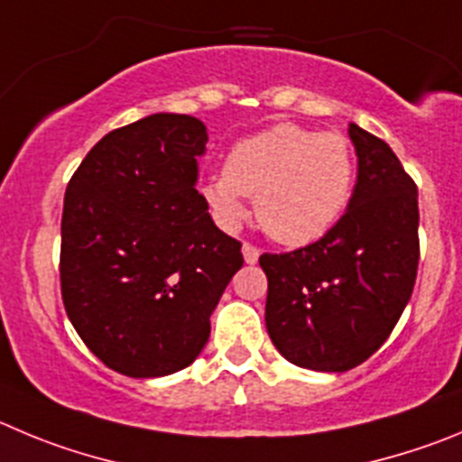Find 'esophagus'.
Returning a JSON list of instances; mask_svg holds the SVG:
<instances>
[{
  "label": "esophagus",
  "mask_w": 462,
  "mask_h": 462,
  "mask_svg": "<svg viewBox=\"0 0 462 462\" xmlns=\"http://www.w3.org/2000/svg\"><path fill=\"white\" fill-rule=\"evenodd\" d=\"M241 253H244L245 264H255V262L260 260V248H257V245H253V244H248V241L241 245Z\"/></svg>",
  "instance_id": "34e87169"
}]
</instances>
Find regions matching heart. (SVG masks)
<instances>
[{"mask_svg": "<svg viewBox=\"0 0 462 462\" xmlns=\"http://www.w3.org/2000/svg\"><path fill=\"white\" fill-rule=\"evenodd\" d=\"M356 184V157L346 136L280 123L239 141L226 171L202 187L218 221L236 226L245 196L255 198L257 221L287 245L328 235L344 217Z\"/></svg>", "mask_w": 462, "mask_h": 462, "instance_id": "1", "label": "heart"}]
</instances>
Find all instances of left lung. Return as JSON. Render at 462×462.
I'll use <instances>...</instances> for the list:
<instances>
[{"instance_id":"obj_1","label":"left lung","mask_w":462,"mask_h":462,"mask_svg":"<svg viewBox=\"0 0 462 462\" xmlns=\"http://www.w3.org/2000/svg\"><path fill=\"white\" fill-rule=\"evenodd\" d=\"M348 136L357 182L346 214L314 244L260 257L271 342L314 372H348L385 344L420 264L417 184L385 141L356 123Z\"/></svg>"}]
</instances>
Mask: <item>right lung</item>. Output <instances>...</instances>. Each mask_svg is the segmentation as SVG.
<instances>
[{
	"label": "right lung",
	"instance_id": "add662e5",
	"mask_svg": "<svg viewBox=\"0 0 462 462\" xmlns=\"http://www.w3.org/2000/svg\"><path fill=\"white\" fill-rule=\"evenodd\" d=\"M207 127L154 114L90 148L66 189L61 296L93 356L132 378L189 367L244 264L196 189Z\"/></svg>",
	"mask_w": 462,
	"mask_h": 462
}]
</instances>
